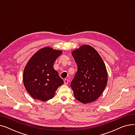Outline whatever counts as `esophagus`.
Segmentation results:
<instances>
[{
	"label": "esophagus",
	"mask_w": 135,
	"mask_h": 135,
	"mask_svg": "<svg viewBox=\"0 0 135 135\" xmlns=\"http://www.w3.org/2000/svg\"><path fill=\"white\" fill-rule=\"evenodd\" d=\"M68 80L67 79H65V80H64V83H65V85H67L68 84Z\"/></svg>",
	"instance_id": "esophagus-1"
}]
</instances>
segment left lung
<instances>
[{"instance_id":"8db88e82","label":"left lung","mask_w":135,"mask_h":135,"mask_svg":"<svg viewBox=\"0 0 135 135\" xmlns=\"http://www.w3.org/2000/svg\"><path fill=\"white\" fill-rule=\"evenodd\" d=\"M78 70L71 87L75 98L86 104L94 102L102 94L108 80L105 64L96 50L84 45L72 52Z\"/></svg>"}]
</instances>
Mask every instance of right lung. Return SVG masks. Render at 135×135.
Returning a JSON list of instances; mask_svg holds the SVG:
<instances>
[{"mask_svg":"<svg viewBox=\"0 0 135 135\" xmlns=\"http://www.w3.org/2000/svg\"><path fill=\"white\" fill-rule=\"evenodd\" d=\"M62 52L45 47L34 54L28 62L23 80L27 91L33 98L44 102L50 100L54 97L56 90L63 84L53 66Z\"/></svg>","mask_w":135,"mask_h":135,"instance_id":"right-lung-1","label":"right lung"}]
</instances>
